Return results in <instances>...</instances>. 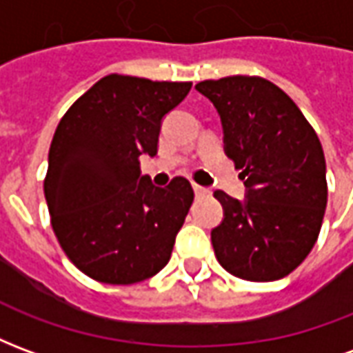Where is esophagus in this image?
Here are the masks:
<instances>
[{
	"instance_id": "1",
	"label": "esophagus",
	"mask_w": 353,
	"mask_h": 353,
	"mask_svg": "<svg viewBox=\"0 0 353 353\" xmlns=\"http://www.w3.org/2000/svg\"><path fill=\"white\" fill-rule=\"evenodd\" d=\"M192 191H194V194L196 196H206V194H210V189H206V187H200V185H192Z\"/></svg>"
}]
</instances>
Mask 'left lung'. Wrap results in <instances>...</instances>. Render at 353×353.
<instances>
[{
  "label": "left lung",
  "instance_id": "1",
  "mask_svg": "<svg viewBox=\"0 0 353 353\" xmlns=\"http://www.w3.org/2000/svg\"><path fill=\"white\" fill-rule=\"evenodd\" d=\"M221 117L223 149L244 170L245 196L215 191L223 221L212 229L217 261L236 278L274 281L301 265L327 206L325 157L295 101L261 77L202 81Z\"/></svg>",
  "mask_w": 353,
  "mask_h": 353
}]
</instances>
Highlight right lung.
Wrapping results in <instances>:
<instances>
[{
    "label": "right lung",
    "mask_w": 353,
    "mask_h": 353,
    "mask_svg": "<svg viewBox=\"0 0 353 353\" xmlns=\"http://www.w3.org/2000/svg\"><path fill=\"white\" fill-rule=\"evenodd\" d=\"M191 87L108 75L58 124L45 177L50 223L65 255L94 280L136 283L170 261L194 192L185 177L154 187L139 157L157 154L164 117Z\"/></svg>",
    "instance_id": "obj_1"
}]
</instances>
